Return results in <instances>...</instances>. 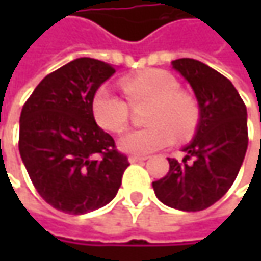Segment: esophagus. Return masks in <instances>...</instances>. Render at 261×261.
<instances>
[{"mask_svg": "<svg viewBox=\"0 0 261 261\" xmlns=\"http://www.w3.org/2000/svg\"><path fill=\"white\" fill-rule=\"evenodd\" d=\"M130 163H137V162H143V160H146V157H143V155H130Z\"/></svg>", "mask_w": 261, "mask_h": 261, "instance_id": "1", "label": "esophagus"}]
</instances>
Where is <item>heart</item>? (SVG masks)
<instances>
[{
    "instance_id": "obj_1",
    "label": "heart",
    "mask_w": 261,
    "mask_h": 261,
    "mask_svg": "<svg viewBox=\"0 0 261 261\" xmlns=\"http://www.w3.org/2000/svg\"><path fill=\"white\" fill-rule=\"evenodd\" d=\"M125 98L118 96L107 86L99 87L90 102L95 122L106 131H122L130 121V106L149 102L146 122L142 130L125 133L119 139V148L128 154L146 155L169 146L175 133L180 139L196 130L201 118L198 101L180 90V83L171 72L148 69L121 80Z\"/></svg>"
}]
</instances>
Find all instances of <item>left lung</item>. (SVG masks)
Listing matches in <instances>:
<instances>
[{"label": "left lung", "mask_w": 261, "mask_h": 261, "mask_svg": "<svg viewBox=\"0 0 261 261\" xmlns=\"http://www.w3.org/2000/svg\"><path fill=\"white\" fill-rule=\"evenodd\" d=\"M172 68L192 86L201 118L182 162L168 159L169 172L152 187L165 205L199 212L219 201L239 174L248 148L246 106L233 83L202 62L178 59Z\"/></svg>", "instance_id": "8db88e82"}]
</instances>
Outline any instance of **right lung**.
Masks as SVG:
<instances>
[{"label":"right lung","mask_w":261,"mask_h":261,"mask_svg":"<svg viewBox=\"0 0 261 261\" xmlns=\"http://www.w3.org/2000/svg\"><path fill=\"white\" fill-rule=\"evenodd\" d=\"M115 74L81 57L42 80L19 119V152L30 180L54 208L84 215L109 204L130 166L90 110L93 93Z\"/></svg>","instance_id":"1"}]
</instances>
